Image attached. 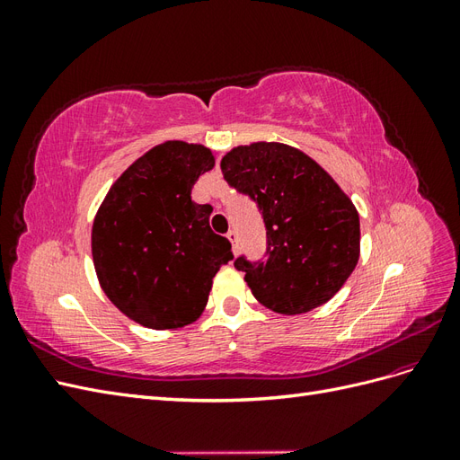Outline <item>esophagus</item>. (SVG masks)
I'll return each mask as SVG.
<instances>
[{"instance_id": "esophagus-1", "label": "esophagus", "mask_w": 460, "mask_h": 460, "mask_svg": "<svg viewBox=\"0 0 460 460\" xmlns=\"http://www.w3.org/2000/svg\"><path fill=\"white\" fill-rule=\"evenodd\" d=\"M226 238H228L230 243H232L234 253H238V252H240V243H238V234H235V230H230V232L226 234Z\"/></svg>"}]
</instances>
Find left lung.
<instances>
[{
	"label": "left lung",
	"instance_id": "obj_1",
	"mask_svg": "<svg viewBox=\"0 0 460 460\" xmlns=\"http://www.w3.org/2000/svg\"><path fill=\"white\" fill-rule=\"evenodd\" d=\"M226 182L252 198L267 226V261L235 259L255 299L280 314L328 303L351 276L360 253L353 201L303 151L257 142L220 161Z\"/></svg>",
	"mask_w": 460,
	"mask_h": 460
}]
</instances>
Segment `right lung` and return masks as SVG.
Wrapping results in <instances>:
<instances>
[{
  "label": "right lung",
  "instance_id": "right-lung-1",
  "mask_svg": "<svg viewBox=\"0 0 460 460\" xmlns=\"http://www.w3.org/2000/svg\"><path fill=\"white\" fill-rule=\"evenodd\" d=\"M208 147L180 140L149 149L111 186L92 226L97 280L115 307L153 330L191 324L203 313L213 278L234 259L208 226L211 205L191 201L211 171Z\"/></svg>",
  "mask_w": 460,
  "mask_h": 460
}]
</instances>
